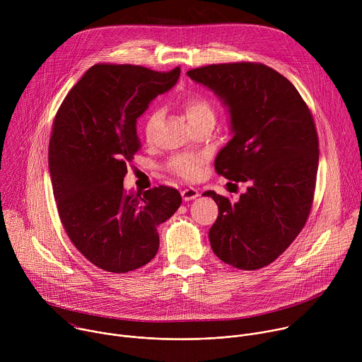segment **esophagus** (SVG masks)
<instances>
[{"label": "esophagus", "mask_w": 362, "mask_h": 362, "mask_svg": "<svg viewBox=\"0 0 362 362\" xmlns=\"http://www.w3.org/2000/svg\"><path fill=\"white\" fill-rule=\"evenodd\" d=\"M199 196V192H197V189H194V187H186V189H183L182 190V197H183V200H192V199H196Z\"/></svg>", "instance_id": "esophagus-1"}]
</instances>
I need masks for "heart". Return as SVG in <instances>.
<instances>
[{
	"mask_svg": "<svg viewBox=\"0 0 362 362\" xmlns=\"http://www.w3.org/2000/svg\"><path fill=\"white\" fill-rule=\"evenodd\" d=\"M185 115L189 120L190 124H196L203 120H215V110L214 106L211 105V101L208 98H204L203 95H189L183 100L182 105ZM159 112H153L147 116L146 123H144V136L147 140L151 139L154 127H156V123L159 120ZM204 154L202 153H180L173 156L168 162V169L173 175L185 179V180H193L199 176L200 173V166L204 162Z\"/></svg>",
	"mask_w": 362,
	"mask_h": 362,
	"instance_id": "b5f03b06",
	"label": "heart"
}]
</instances>
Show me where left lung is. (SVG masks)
Segmentation results:
<instances>
[{"instance_id": "1", "label": "left lung", "mask_w": 362, "mask_h": 362, "mask_svg": "<svg viewBox=\"0 0 362 362\" xmlns=\"http://www.w3.org/2000/svg\"><path fill=\"white\" fill-rule=\"evenodd\" d=\"M187 76L229 107L233 137L216 156V173L247 183L236 203L214 190L203 193L219 208L211 246L238 269L264 268L288 249L311 214L320 162L313 113L293 84L262 63L211 64Z\"/></svg>"}]
</instances>
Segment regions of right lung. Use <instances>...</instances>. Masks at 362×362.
Instances as JSON below:
<instances>
[{"mask_svg":"<svg viewBox=\"0 0 362 362\" xmlns=\"http://www.w3.org/2000/svg\"><path fill=\"white\" fill-rule=\"evenodd\" d=\"M180 67L154 71L133 64H95L63 100L51 129L48 168L63 228L97 268L126 274L159 249L158 226L182 203L175 187L129 194L127 163L141 143L136 120L170 90Z\"/></svg>","mask_w":362,"mask_h":362,"instance_id":"1","label":"right lung"}]
</instances>
